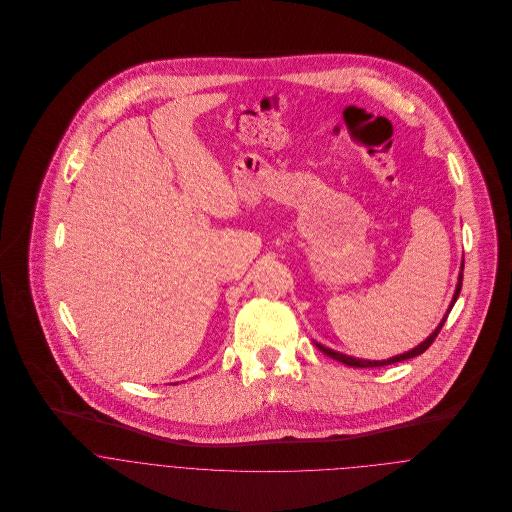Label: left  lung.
Wrapping results in <instances>:
<instances>
[{
	"label": "left lung",
	"mask_w": 512,
	"mask_h": 512,
	"mask_svg": "<svg viewBox=\"0 0 512 512\" xmlns=\"http://www.w3.org/2000/svg\"><path fill=\"white\" fill-rule=\"evenodd\" d=\"M461 272H463V264H461ZM461 282H463V274H459V282H457V290L453 293V301H451V305H449V309H447V313L451 311V307H453V303L457 301V297H459V292H461ZM445 319H447V315L443 317V321L439 323L438 329L422 343V345H418L416 349H412V351H408V353H404V355H398V357H392V359H388V361H363V359H355V357H347V355H341V353H337V351H331V349H327V347H323V345H319V343H315L317 345V349L319 351H323L327 357H331V359H335V361H339V363H343V365L353 366V368H374V366H386V365H394V363H400V361H408V359H414V357H418V355H422L424 351H428L430 349V345L436 341V337L439 335V331H441V327H443V323H445Z\"/></svg>",
	"instance_id": "left-lung-1"
}]
</instances>
